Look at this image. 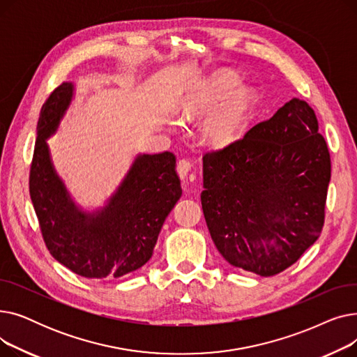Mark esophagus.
<instances>
[{
	"instance_id": "obj_1",
	"label": "esophagus",
	"mask_w": 357,
	"mask_h": 357,
	"mask_svg": "<svg viewBox=\"0 0 357 357\" xmlns=\"http://www.w3.org/2000/svg\"><path fill=\"white\" fill-rule=\"evenodd\" d=\"M191 167H192V165L190 163V160L181 159V160L178 162L176 171H178V174H179V178H181L183 182H185L186 178H188V175H190V172H191Z\"/></svg>"
}]
</instances>
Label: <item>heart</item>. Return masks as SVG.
I'll use <instances>...</instances> for the list:
<instances>
[{"label":"heart","mask_w":357,"mask_h":357,"mask_svg":"<svg viewBox=\"0 0 357 357\" xmlns=\"http://www.w3.org/2000/svg\"><path fill=\"white\" fill-rule=\"evenodd\" d=\"M238 78L224 73L215 78L201 97L186 108L185 116L213 114L202 126V139L214 147H224L234 143L243 133L249 109L253 105V93L249 89H234Z\"/></svg>","instance_id":"heart-1"}]
</instances>
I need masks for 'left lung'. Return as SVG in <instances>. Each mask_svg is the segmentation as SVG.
Segmentation results:
<instances>
[{"instance_id": "obj_1", "label": "left lung", "mask_w": 357, "mask_h": 357, "mask_svg": "<svg viewBox=\"0 0 357 357\" xmlns=\"http://www.w3.org/2000/svg\"><path fill=\"white\" fill-rule=\"evenodd\" d=\"M201 204L230 265L278 275L320 237L331 178L314 109L292 98L234 143L202 156Z\"/></svg>"}]
</instances>
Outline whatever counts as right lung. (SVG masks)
Returning a JSON list of instances; mask_svg holds the SVG:
<instances>
[{
    "label": "right lung",
    "mask_w": 357,
    "mask_h": 357,
    "mask_svg": "<svg viewBox=\"0 0 357 357\" xmlns=\"http://www.w3.org/2000/svg\"><path fill=\"white\" fill-rule=\"evenodd\" d=\"M73 97L72 82L56 88L42 107L33 160L30 198L50 255L89 279L120 278L152 257L160 229L182 195L171 152L139 155L105 207L84 213L56 175L46 140Z\"/></svg>",
    "instance_id": "obj_1"
}]
</instances>
